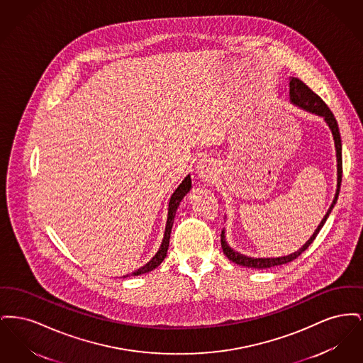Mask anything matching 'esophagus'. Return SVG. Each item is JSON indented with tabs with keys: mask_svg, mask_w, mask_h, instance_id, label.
<instances>
[{
	"mask_svg": "<svg viewBox=\"0 0 363 363\" xmlns=\"http://www.w3.org/2000/svg\"><path fill=\"white\" fill-rule=\"evenodd\" d=\"M215 172H216L215 162L212 159H209V157H203L197 163V174H199V177H201L204 179L212 178Z\"/></svg>",
	"mask_w": 363,
	"mask_h": 363,
	"instance_id": "34e87169",
	"label": "esophagus"
}]
</instances>
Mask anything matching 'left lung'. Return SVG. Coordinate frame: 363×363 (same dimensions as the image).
<instances>
[{
    "label": "left lung",
    "instance_id": "8db88e82",
    "mask_svg": "<svg viewBox=\"0 0 363 363\" xmlns=\"http://www.w3.org/2000/svg\"><path fill=\"white\" fill-rule=\"evenodd\" d=\"M290 101L291 104L306 110V111H311L313 114H317L320 117L324 118V121L328 123L329 129L332 132V136L335 140V148H336V160H337V189L335 193V199L329 207L327 215L324 216V219L321 220V223L318 225V227L315 228V231L313 233L309 241L306 242L299 250H296L295 253H291L289 256H283V257H277V259H255V257H247V256H243L241 253L233 250L225 238V231H222V235H220V243H222V249H223V253L225 255V257L228 259H231L233 262L242 265V267H247V268H257V269H262V268H271V267H275V265H281V264H287L290 261L299 257L311 245V242L315 240L317 234L320 233V230L323 228L324 223L327 222L328 219L329 213L332 211V208L335 207L336 201H337V197H339V191H340V185H342V174H343V162H342V138H340V130H339V125L337 121L335 118V116L332 114V111L329 110L328 106L325 104V102L315 94L313 92L309 86H306L302 80L293 77L290 80Z\"/></svg>",
    "mask_w": 363,
    "mask_h": 363
}]
</instances>
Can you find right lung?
Masks as SVG:
<instances>
[{
    "label": "right lung",
    "mask_w": 363,
    "mask_h": 363,
    "mask_svg": "<svg viewBox=\"0 0 363 363\" xmlns=\"http://www.w3.org/2000/svg\"><path fill=\"white\" fill-rule=\"evenodd\" d=\"M190 188H191V179H190V175H188V177H185V179L179 184V186L175 189L173 196H172V199H170V203H169V216H167V223H166V231H164V237H163V241H162V245H160L157 253H156L155 256L150 259L144 267L138 268V271H135L132 275H141V274H147V272L155 269L156 267L160 265V262L167 256V249H169V243H170V234H172L174 216H175L177 208L179 206L181 200L186 196V193L189 191ZM126 277H128V275H126Z\"/></svg>",
    "instance_id": "obj_1"
}]
</instances>
